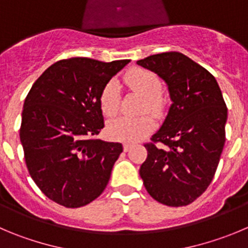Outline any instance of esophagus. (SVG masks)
Masks as SVG:
<instances>
[{
	"label": "esophagus",
	"mask_w": 248,
	"mask_h": 248,
	"mask_svg": "<svg viewBox=\"0 0 248 248\" xmlns=\"http://www.w3.org/2000/svg\"><path fill=\"white\" fill-rule=\"evenodd\" d=\"M132 148V144H129V143H124V152H128L129 149H131Z\"/></svg>",
	"instance_id": "esophagus-1"
}]
</instances>
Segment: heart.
Here are the masks:
<instances>
[{
    "mask_svg": "<svg viewBox=\"0 0 248 248\" xmlns=\"http://www.w3.org/2000/svg\"><path fill=\"white\" fill-rule=\"evenodd\" d=\"M124 82L144 98L142 111L159 113L161 110L160 78L152 71L143 68L132 69L124 76ZM119 88L115 82H110L103 88L100 94V108L105 116H113L119 110ZM154 121L148 115L140 117H117L111 120L106 127V133L113 140L120 142H137L149 133Z\"/></svg>",
    "mask_w": 248,
    "mask_h": 248,
    "instance_id": "heart-1",
    "label": "heart"
}]
</instances>
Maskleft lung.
Wrapping results in <instances>:
<instances>
[{
    "label": "left lung",
    "mask_w": 248,
    "mask_h": 248,
    "mask_svg": "<svg viewBox=\"0 0 248 248\" xmlns=\"http://www.w3.org/2000/svg\"><path fill=\"white\" fill-rule=\"evenodd\" d=\"M137 63L166 83L171 100L153 142L144 145L143 185L163 204L187 205L208 188L220 160L228 120L223 94L213 75L181 52L152 55Z\"/></svg>",
    "instance_id": "1"
}]
</instances>
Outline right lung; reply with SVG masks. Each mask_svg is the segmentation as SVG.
<instances>
[{
    "label": "right lung",
    "mask_w": 248,
    "mask_h": 248,
    "mask_svg": "<svg viewBox=\"0 0 248 248\" xmlns=\"http://www.w3.org/2000/svg\"><path fill=\"white\" fill-rule=\"evenodd\" d=\"M129 60H61L25 98L20 142L30 176L46 197L78 208L105 189L121 143L96 140L104 128L100 94Z\"/></svg>",
    "instance_id": "add662e5"
}]
</instances>
